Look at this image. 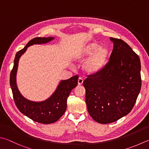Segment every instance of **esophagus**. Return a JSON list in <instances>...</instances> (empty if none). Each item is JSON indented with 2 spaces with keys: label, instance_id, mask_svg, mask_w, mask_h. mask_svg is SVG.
Returning <instances> with one entry per match:
<instances>
[{
  "label": "esophagus",
  "instance_id": "34e87169",
  "mask_svg": "<svg viewBox=\"0 0 149 149\" xmlns=\"http://www.w3.org/2000/svg\"><path fill=\"white\" fill-rule=\"evenodd\" d=\"M83 82H84V80L82 79V78H78V84L79 86H80V85H82V84H83Z\"/></svg>",
  "mask_w": 149,
  "mask_h": 149
}]
</instances>
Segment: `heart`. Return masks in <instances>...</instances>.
I'll list each match as a JSON object with an SVG mask.
<instances>
[{"label": "heart", "instance_id": "1", "mask_svg": "<svg viewBox=\"0 0 149 149\" xmlns=\"http://www.w3.org/2000/svg\"><path fill=\"white\" fill-rule=\"evenodd\" d=\"M84 63V68L89 74L99 72L106 65L108 57V50L106 47H100L97 43H91L82 49L77 55L78 60L82 61L90 56Z\"/></svg>", "mask_w": 149, "mask_h": 149}]
</instances>
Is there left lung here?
<instances>
[{"label": "left lung", "instance_id": "obj_1", "mask_svg": "<svg viewBox=\"0 0 149 149\" xmlns=\"http://www.w3.org/2000/svg\"><path fill=\"white\" fill-rule=\"evenodd\" d=\"M110 40L113 48L109 61L83 82L89 113L101 124L117 121L130 113L141 87L138 55L120 39Z\"/></svg>", "mask_w": 149, "mask_h": 149}]
</instances>
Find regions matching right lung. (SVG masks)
<instances>
[{"instance_id":"right-lung-1","label":"right lung","mask_w":149,"mask_h":149,"mask_svg":"<svg viewBox=\"0 0 149 149\" xmlns=\"http://www.w3.org/2000/svg\"><path fill=\"white\" fill-rule=\"evenodd\" d=\"M53 38H35L31 40L23 49L16 53L13 69L10 77L14 102L22 113L36 122L42 124H50L60 118L65 113L67 98L72 89L77 87L78 76L75 75L68 80L61 81L56 90L49 99L43 102H36L28 100L22 96L16 84V73L21 56L26 51L27 47L33 44L45 43Z\"/></svg>"}]
</instances>
